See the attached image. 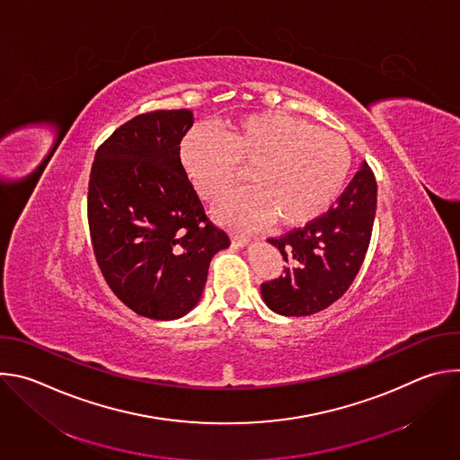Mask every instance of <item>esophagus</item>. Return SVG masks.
Returning <instances> with one entry per match:
<instances>
[{"label":"esophagus","mask_w":460,"mask_h":460,"mask_svg":"<svg viewBox=\"0 0 460 460\" xmlns=\"http://www.w3.org/2000/svg\"><path fill=\"white\" fill-rule=\"evenodd\" d=\"M249 240H251V236L245 234V233H233V243H236V245H240V247L247 245Z\"/></svg>","instance_id":"esophagus-1"}]
</instances>
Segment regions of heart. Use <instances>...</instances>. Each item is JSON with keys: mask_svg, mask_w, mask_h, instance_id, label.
<instances>
[{"mask_svg": "<svg viewBox=\"0 0 460 460\" xmlns=\"http://www.w3.org/2000/svg\"><path fill=\"white\" fill-rule=\"evenodd\" d=\"M181 165L202 199L213 202L249 167V189L227 194L217 215L234 226L273 220L298 229L318 220L341 196L351 156L346 142L284 112L236 119L220 137L194 127L180 144Z\"/></svg>", "mask_w": 460, "mask_h": 460, "instance_id": "b5f03b06", "label": "heart"}]
</instances>
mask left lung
Wrapping results in <instances>:
<instances>
[{
  "instance_id": "left-lung-1",
  "label": "left lung",
  "mask_w": 460,
  "mask_h": 460,
  "mask_svg": "<svg viewBox=\"0 0 460 460\" xmlns=\"http://www.w3.org/2000/svg\"><path fill=\"white\" fill-rule=\"evenodd\" d=\"M375 213L376 180L364 162L330 211L309 226L270 238L288 268L260 286L268 307L286 316H307L339 300L360 271Z\"/></svg>"
}]
</instances>
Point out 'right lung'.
I'll use <instances>...</instances> for the list:
<instances>
[{
    "label": "right lung",
    "mask_w": 460,
    "mask_h": 460,
    "mask_svg": "<svg viewBox=\"0 0 460 460\" xmlns=\"http://www.w3.org/2000/svg\"><path fill=\"white\" fill-rule=\"evenodd\" d=\"M192 112L135 116L98 147L87 194L91 242L112 293L135 313L174 320L199 304L211 258L229 247L180 160Z\"/></svg>",
    "instance_id": "obj_1"
}]
</instances>
